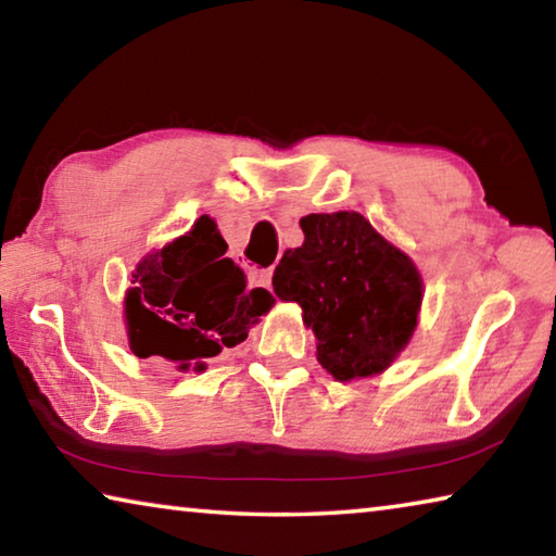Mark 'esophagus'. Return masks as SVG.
Returning <instances> with one entry per match:
<instances>
[{
  "label": "esophagus",
  "mask_w": 556,
  "mask_h": 556,
  "mask_svg": "<svg viewBox=\"0 0 556 556\" xmlns=\"http://www.w3.org/2000/svg\"><path fill=\"white\" fill-rule=\"evenodd\" d=\"M250 287H271V269H252L250 271Z\"/></svg>",
  "instance_id": "obj_1"
}]
</instances>
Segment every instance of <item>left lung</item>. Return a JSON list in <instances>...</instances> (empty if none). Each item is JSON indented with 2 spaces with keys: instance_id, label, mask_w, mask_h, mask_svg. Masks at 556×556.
Listing matches in <instances>:
<instances>
[{
  "instance_id": "1",
  "label": "left lung",
  "mask_w": 556,
  "mask_h": 556,
  "mask_svg": "<svg viewBox=\"0 0 556 556\" xmlns=\"http://www.w3.org/2000/svg\"><path fill=\"white\" fill-rule=\"evenodd\" d=\"M299 225L304 244L285 252L271 285L304 312L316 361L341 382L390 368L417 328L425 289L414 262L355 211Z\"/></svg>"
}]
</instances>
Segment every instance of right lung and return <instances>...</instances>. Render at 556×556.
Returning a JSON list of instances; mask_svg holds the SVG:
<instances>
[{"mask_svg":"<svg viewBox=\"0 0 556 556\" xmlns=\"http://www.w3.org/2000/svg\"><path fill=\"white\" fill-rule=\"evenodd\" d=\"M225 250L218 225L201 215L186 235L139 262L125 296L131 353L201 372L208 357L248 338L275 296L248 289Z\"/></svg>","mask_w":556,"mask_h":556,"instance_id":"right-lung-1","label":"right lung"}]
</instances>
